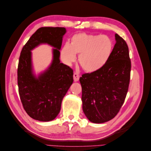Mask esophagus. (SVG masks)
I'll use <instances>...</instances> for the list:
<instances>
[{
	"instance_id": "1",
	"label": "esophagus",
	"mask_w": 151,
	"mask_h": 151,
	"mask_svg": "<svg viewBox=\"0 0 151 151\" xmlns=\"http://www.w3.org/2000/svg\"><path fill=\"white\" fill-rule=\"evenodd\" d=\"M79 77H80V76H79L78 73L74 72V81L75 82L78 81L79 79Z\"/></svg>"
}]
</instances>
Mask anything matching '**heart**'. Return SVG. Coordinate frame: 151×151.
Here are the masks:
<instances>
[{
  "instance_id": "heart-1",
  "label": "heart",
  "mask_w": 151,
  "mask_h": 151,
  "mask_svg": "<svg viewBox=\"0 0 151 151\" xmlns=\"http://www.w3.org/2000/svg\"><path fill=\"white\" fill-rule=\"evenodd\" d=\"M113 48L112 40L105 35L80 33L73 35L69 43H65L60 50V58L70 65L79 54V62L84 70L93 72L101 68L110 57Z\"/></svg>"
}]
</instances>
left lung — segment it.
Instances as JSON below:
<instances>
[{
    "mask_svg": "<svg viewBox=\"0 0 151 151\" xmlns=\"http://www.w3.org/2000/svg\"><path fill=\"white\" fill-rule=\"evenodd\" d=\"M116 43L99 70L80 77L83 109L88 119L101 123L115 117L125 101L130 79L131 61L125 41L115 34Z\"/></svg>",
    "mask_w": 151,
    "mask_h": 151,
    "instance_id": "8db88e82",
    "label": "left lung"
}]
</instances>
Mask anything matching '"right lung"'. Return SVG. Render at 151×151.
I'll list each match as a JSON object with an SVG mask.
<instances>
[{"mask_svg": "<svg viewBox=\"0 0 151 151\" xmlns=\"http://www.w3.org/2000/svg\"><path fill=\"white\" fill-rule=\"evenodd\" d=\"M65 28L42 27L36 30L22 48L17 67L18 91L27 114L35 120L49 122L60 111L62 99L73 83V70L60 63V50ZM42 43L53 49L52 64L38 78L32 73L30 50Z\"/></svg>", "mask_w": 151, "mask_h": 151, "instance_id": "right-lung-1", "label": "right lung"}]
</instances>
